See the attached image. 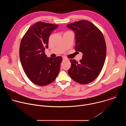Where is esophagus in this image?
<instances>
[{"instance_id": "esophagus-1", "label": "esophagus", "mask_w": 126, "mask_h": 126, "mask_svg": "<svg viewBox=\"0 0 126 126\" xmlns=\"http://www.w3.org/2000/svg\"><path fill=\"white\" fill-rule=\"evenodd\" d=\"M67 59L65 57H63V60H66Z\"/></svg>"}]
</instances>
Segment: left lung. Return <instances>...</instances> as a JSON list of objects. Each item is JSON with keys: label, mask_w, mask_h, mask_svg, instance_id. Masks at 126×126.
I'll use <instances>...</instances> for the list:
<instances>
[{"label": "left lung", "mask_w": 126, "mask_h": 126, "mask_svg": "<svg viewBox=\"0 0 126 126\" xmlns=\"http://www.w3.org/2000/svg\"><path fill=\"white\" fill-rule=\"evenodd\" d=\"M67 27L74 31L75 50L83 53L78 63L70 59L68 72L74 81L81 84L93 81L99 75L106 56V45L101 31L92 22L83 20L70 23Z\"/></svg>", "instance_id": "8db88e82"}]
</instances>
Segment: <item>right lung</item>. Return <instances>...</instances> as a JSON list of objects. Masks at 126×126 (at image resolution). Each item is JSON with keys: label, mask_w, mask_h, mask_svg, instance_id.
Instances as JSON below:
<instances>
[{"label": "right lung", "mask_w": 126, "mask_h": 126, "mask_svg": "<svg viewBox=\"0 0 126 126\" xmlns=\"http://www.w3.org/2000/svg\"><path fill=\"white\" fill-rule=\"evenodd\" d=\"M58 27V25L37 22L29 28L21 40L19 56L22 68L28 78L37 85L51 83L60 72L63 58H49L45 53L50 35Z\"/></svg>", "instance_id": "right-lung-1"}]
</instances>
